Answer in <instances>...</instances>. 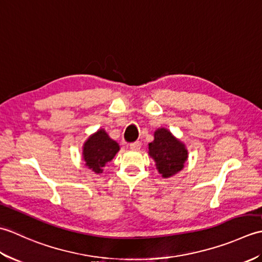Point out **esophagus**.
Returning <instances> with one entry per match:
<instances>
[{
	"mask_svg": "<svg viewBox=\"0 0 262 262\" xmlns=\"http://www.w3.org/2000/svg\"><path fill=\"white\" fill-rule=\"evenodd\" d=\"M141 142H134V143H130L129 144V147H130V149H133V151H138V149L141 148Z\"/></svg>",
	"mask_w": 262,
	"mask_h": 262,
	"instance_id": "obj_1",
	"label": "esophagus"
}]
</instances>
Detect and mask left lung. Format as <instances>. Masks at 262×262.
Listing matches in <instances>:
<instances>
[{
  "label": "left lung",
  "mask_w": 262,
  "mask_h": 262,
  "mask_svg": "<svg viewBox=\"0 0 262 262\" xmlns=\"http://www.w3.org/2000/svg\"><path fill=\"white\" fill-rule=\"evenodd\" d=\"M148 154L159 173L170 178L181 171L188 159L186 145L171 134L166 128H159L154 133V141L148 144Z\"/></svg>",
  "instance_id": "8db88e82"
}]
</instances>
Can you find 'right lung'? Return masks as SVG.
<instances>
[{
	"label": "right lung",
	"instance_id": "right-lung-1",
	"mask_svg": "<svg viewBox=\"0 0 262 262\" xmlns=\"http://www.w3.org/2000/svg\"><path fill=\"white\" fill-rule=\"evenodd\" d=\"M119 151V145L111 140L104 129H99L85 141L83 145V160L85 165L94 173H102V168L115 158Z\"/></svg>",
	"mask_w": 262,
	"mask_h": 262
}]
</instances>
